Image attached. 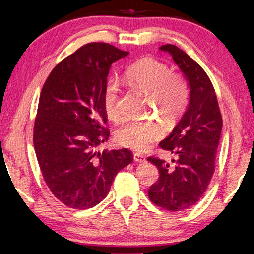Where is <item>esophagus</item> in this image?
<instances>
[{"label": "esophagus", "mask_w": 254, "mask_h": 254, "mask_svg": "<svg viewBox=\"0 0 254 254\" xmlns=\"http://www.w3.org/2000/svg\"><path fill=\"white\" fill-rule=\"evenodd\" d=\"M133 160L135 162H145V156L140 154V153H134L133 154Z\"/></svg>", "instance_id": "obj_1"}]
</instances>
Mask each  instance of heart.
Returning <instances> with one entry per match:
<instances>
[{
	"label": "heart",
	"instance_id": "1",
	"mask_svg": "<svg viewBox=\"0 0 254 254\" xmlns=\"http://www.w3.org/2000/svg\"><path fill=\"white\" fill-rule=\"evenodd\" d=\"M126 78L151 95L158 112L167 120L177 119L184 113L190 98L189 86L183 78L171 73L167 64L145 57L131 64ZM120 84L116 79L107 81L103 91V107L110 120L121 117ZM163 127L155 120H127L116 132V140L124 147L145 151L161 138Z\"/></svg>",
	"mask_w": 254,
	"mask_h": 254
}]
</instances>
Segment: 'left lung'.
Returning a JSON list of instances; mask_svg holds the SVG:
<instances>
[{"instance_id":"1","label":"left lung","mask_w":254,"mask_h":254,"mask_svg":"<svg viewBox=\"0 0 254 254\" xmlns=\"http://www.w3.org/2000/svg\"><path fill=\"white\" fill-rule=\"evenodd\" d=\"M159 49L170 54L180 67L190 98L180 122L159 144L176 155V160H171L175 166L156 158L147 159L160 174L149 188L148 197L163 209L180 212L195 205L212 180L222 117L215 91L202 67L177 46L164 45Z\"/></svg>"}]
</instances>
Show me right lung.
Wrapping results in <instances>:
<instances>
[{
  "mask_svg": "<svg viewBox=\"0 0 254 254\" xmlns=\"http://www.w3.org/2000/svg\"><path fill=\"white\" fill-rule=\"evenodd\" d=\"M128 54L92 42L57 64L42 87L33 144L49 190L64 205L87 209L105 199L133 160L127 148L96 151L108 140L103 91L110 66Z\"/></svg>",
  "mask_w": 254,
  "mask_h": 254,
  "instance_id": "add662e5",
  "label": "right lung"
}]
</instances>
